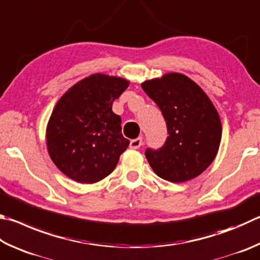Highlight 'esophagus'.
Masks as SVG:
<instances>
[{
  "instance_id": "1",
  "label": "esophagus",
  "mask_w": 260,
  "mask_h": 260,
  "mask_svg": "<svg viewBox=\"0 0 260 260\" xmlns=\"http://www.w3.org/2000/svg\"><path fill=\"white\" fill-rule=\"evenodd\" d=\"M143 142H142V138H139V139H134V140H131V143L129 146L132 149H140L141 146H142Z\"/></svg>"
}]
</instances>
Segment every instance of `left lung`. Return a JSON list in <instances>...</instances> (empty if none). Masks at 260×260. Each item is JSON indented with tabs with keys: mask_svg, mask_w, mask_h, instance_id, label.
<instances>
[{
	"mask_svg": "<svg viewBox=\"0 0 260 260\" xmlns=\"http://www.w3.org/2000/svg\"><path fill=\"white\" fill-rule=\"evenodd\" d=\"M161 111L168 136L161 148H148L145 157L159 177L188 181L206 171L221 139L218 112L200 86L182 74H167L141 84Z\"/></svg>",
	"mask_w": 260,
	"mask_h": 260,
	"instance_id": "left-lung-1",
	"label": "left lung"
}]
</instances>
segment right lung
<instances>
[{"label":"right lung","instance_id":"add662e5","mask_svg":"<svg viewBox=\"0 0 260 260\" xmlns=\"http://www.w3.org/2000/svg\"><path fill=\"white\" fill-rule=\"evenodd\" d=\"M119 77L92 75L66 92L46 128L52 161L64 175L92 184L116 168L129 141L121 134V118L112 103L128 87Z\"/></svg>","mask_w":260,"mask_h":260}]
</instances>
